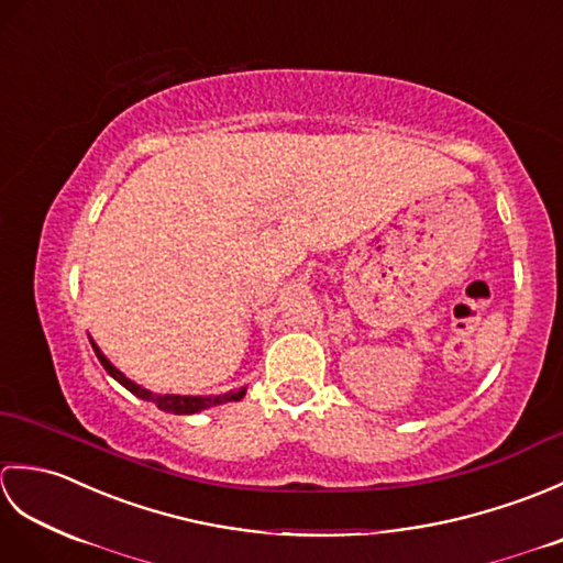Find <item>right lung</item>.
Wrapping results in <instances>:
<instances>
[{"label": "right lung", "mask_w": 563, "mask_h": 563, "mask_svg": "<svg viewBox=\"0 0 563 563\" xmlns=\"http://www.w3.org/2000/svg\"><path fill=\"white\" fill-rule=\"evenodd\" d=\"M89 341H91V339H89ZM91 349H93V353H97V357L101 361L106 373H109L115 382H121V385H123L128 391H133L135 397L157 404L162 411L198 413V411H206V409H210V406H218V404H224V401H239V399H242L244 394H246V387L236 389V391H227V394H212V397H181V394H152L150 389L135 385L133 379H128L115 365H111L109 357H106V355L101 353V349H99V345L93 343V341H91Z\"/></svg>", "instance_id": "right-lung-1"}]
</instances>
